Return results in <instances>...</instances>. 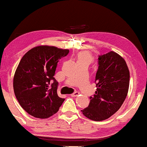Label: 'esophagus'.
<instances>
[{
    "label": "esophagus",
    "instance_id": "1",
    "mask_svg": "<svg viewBox=\"0 0 147 147\" xmlns=\"http://www.w3.org/2000/svg\"><path fill=\"white\" fill-rule=\"evenodd\" d=\"M78 94H79V92H74V93L71 94V96L72 97H75V96H78Z\"/></svg>",
    "mask_w": 147,
    "mask_h": 147
}]
</instances>
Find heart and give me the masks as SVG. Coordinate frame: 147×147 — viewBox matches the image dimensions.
Listing matches in <instances>:
<instances>
[{
	"mask_svg": "<svg viewBox=\"0 0 147 147\" xmlns=\"http://www.w3.org/2000/svg\"><path fill=\"white\" fill-rule=\"evenodd\" d=\"M93 60V57L90 53L83 51L79 53L78 56V62L79 61H87L90 63Z\"/></svg>",
	"mask_w": 147,
	"mask_h": 147,
	"instance_id": "heart-1",
	"label": "heart"
}]
</instances>
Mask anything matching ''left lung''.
Returning <instances> with one entry per match:
<instances>
[{"mask_svg":"<svg viewBox=\"0 0 147 147\" xmlns=\"http://www.w3.org/2000/svg\"><path fill=\"white\" fill-rule=\"evenodd\" d=\"M96 74V91L90 96L88 107L81 110L93 121H103L110 117L121 108L128 92L130 72L124 59L114 51L98 58Z\"/></svg>","mask_w":147,"mask_h":147,"instance_id":"obj_1","label":"left lung"}]
</instances>
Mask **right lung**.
<instances>
[{"label": "right lung", "instance_id": "right-lung-1", "mask_svg": "<svg viewBox=\"0 0 147 147\" xmlns=\"http://www.w3.org/2000/svg\"><path fill=\"white\" fill-rule=\"evenodd\" d=\"M69 52L39 46L23 56L14 74L13 87L19 104L29 115L47 119L59 110L65 98L57 95L58 82L53 76L59 60Z\"/></svg>", "mask_w": 147, "mask_h": 147}]
</instances>
